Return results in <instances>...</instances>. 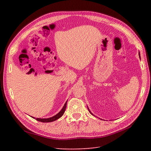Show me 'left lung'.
I'll list each match as a JSON object with an SVG mask.
<instances>
[{"label": "left lung", "mask_w": 151, "mask_h": 151, "mask_svg": "<svg viewBox=\"0 0 151 151\" xmlns=\"http://www.w3.org/2000/svg\"><path fill=\"white\" fill-rule=\"evenodd\" d=\"M88 110H89V112H90V113H91V111H89V109H88ZM92 115H93V114H92Z\"/></svg>", "instance_id": "left-lung-1"}]
</instances>
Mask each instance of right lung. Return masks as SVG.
Listing matches in <instances>:
<instances>
[{"mask_svg":"<svg viewBox=\"0 0 151 151\" xmlns=\"http://www.w3.org/2000/svg\"><path fill=\"white\" fill-rule=\"evenodd\" d=\"M67 101L65 102V104H64L63 108L62 109V110H61L58 114H56V115H54V116L52 117H50V118H47V119H40V118H36V120L38 121H40V122H42V123H49V122H52L54 121H56L58 119L60 118L63 115L64 112H65V108H66V106H67Z\"/></svg>","mask_w":151,"mask_h":151,"instance_id":"1","label":"right lung"}]
</instances>
